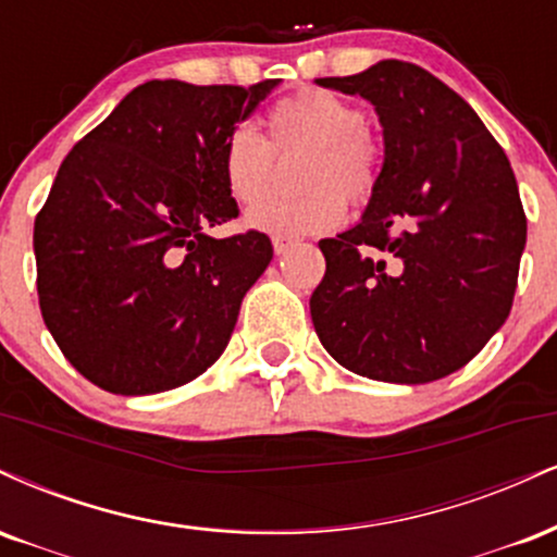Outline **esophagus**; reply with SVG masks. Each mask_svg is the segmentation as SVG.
I'll list each match as a JSON object with an SVG mask.
<instances>
[{
    "label": "esophagus",
    "mask_w": 557,
    "mask_h": 557,
    "mask_svg": "<svg viewBox=\"0 0 557 557\" xmlns=\"http://www.w3.org/2000/svg\"><path fill=\"white\" fill-rule=\"evenodd\" d=\"M292 245H294V239H289V237H273V252L276 255H284Z\"/></svg>",
    "instance_id": "obj_1"
}]
</instances>
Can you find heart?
Masks as SVG:
<instances>
[{
	"label": "heart",
	"instance_id": "b5f03b06",
	"mask_svg": "<svg viewBox=\"0 0 557 557\" xmlns=\"http://www.w3.org/2000/svg\"><path fill=\"white\" fill-rule=\"evenodd\" d=\"M364 111L325 88H302L268 111L271 143L250 124H239L221 148V174L237 202L265 198L273 180V150H307L297 185L307 189L292 200H265L245 215L255 232L273 237H307L333 232L346 202H364L377 187L383 146L364 124Z\"/></svg>",
	"mask_w": 557,
	"mask_h": 557
}]
</instances>
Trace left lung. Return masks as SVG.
<instances>
[{"instance_id":"1","label":"left lung","mask_w":557,"mask_h":557,"mask_svg":"<svg viewBox=\"0 0 557 557\" xmlns=\"http://www.w3.org/2000/svg\"><path fill=\"white\" fill-rule=\"evenodd\" d=\"M318 85L362 96L383 127V169L362 219L320 239L310 315L357 375L433 383L506 323L527 215L511 163L476 111L417 64L383 59Z\"/></svg>"}]
</instances>
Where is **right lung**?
<instances>
[{"label": "right lung", "instance_id": "1", "mask_svg": "<svg viewBox=\"0 0 557 557\" xmlns=\"http://www.w3.org/2000/svg\"><path fill=\"white\" fill-rule=\"evenodd\" d=\"M278 83H143L59 166L33 226L38 305L98 388L161 394L224 355L273 247L208 234L239 215L221 148Z\"/></svg>", "mask_w": 557, "mask_h": 557}]
</instances>
